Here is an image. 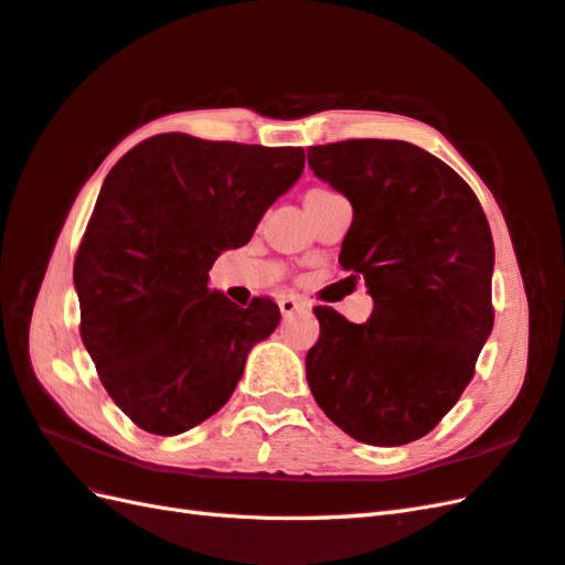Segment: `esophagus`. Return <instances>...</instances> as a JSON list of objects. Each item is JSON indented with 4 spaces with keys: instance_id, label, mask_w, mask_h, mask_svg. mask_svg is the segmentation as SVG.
I'll list each match as a JSON object with an SVG mask.
<instances>
[{
    "instance_id": "1",
    "label": "esophagus",
    "mask_w": 565,
    "mask_h": 565,
    "mask_svg": "<svg viewBox=\"0 0 565 565\" xmlns=\"http://www.w3.org/2000/svg\"><path fill=\"white\" fill-rule=\"evenodd\" d=\"M303 308H308V303H306V300H300L298 296H284L279 300V310H281L284 318H286V315H294V312L303 310Z\"/></svg>"
}]
</instances>
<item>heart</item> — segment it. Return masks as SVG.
Wrapping results in <instances>:
<instances>
[{
  "label": "heart",
  "instance_id": "obj_1",
  "mask_svg": "<svg viewBox=\"0 0 565 565\" xmlns=\"http://www.w3.org/2000/svg\"><path fill=\"white\" fill-rule=\"evenodd\" d=\"M330 190H324V188H312L308 194H306V200H312V196H322V194H327Z\"/></svg>",
  "mask_w": 565,
  "mask_h": 565
}]
</instances>
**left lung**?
Segmentation results:
<instances>
[{
	"label": "left lung",
	"mask_w": 565,
	"mask_h": 565,
	"mask_svg": "<svg viewBox=\"0 0 565 565\" xmlns=\"http://www.w3.org/2000/svg\"><path fill=\"white\" fill-rule=\"evenodd\" d=\"M308 166L351 202L339 265L373 298L363 324L315 308L312 397L361 443L424 438L460 399L493 330L489 221L467 182L409 141L312 147Z\"/></svg>",
	"instance_id": "left-lung-1"
}]
</instances>
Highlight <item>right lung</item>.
Instances as JSON below:
<instances>
[{"label":"right lung","instance_id":"obj_1","mask_svg":"<svg viewBox=\"0 0 565 565\" xmlns=\"http://www.w3.org/2000/svg\"><path fill=\"white\" fill-rule=\"evenodd\" d=\"M303 168L296 147L170 132L127 151L105 178L74 288L100 383L139 428L178 436L206 422L231 399L250 349L277 330L269 298L241 308L206 281Z\"/></svg>","mask_w":565,"mask_h":565}]
</instances>
